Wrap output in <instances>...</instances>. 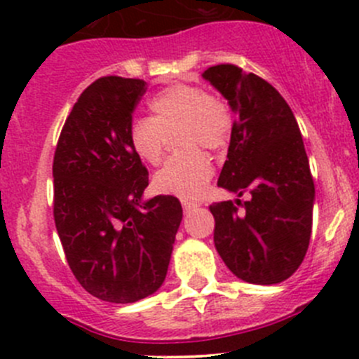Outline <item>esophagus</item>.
I'll return each instance as SVG.
<instances>
[{
    "mask_svg": "<svg viewBox=\"0 0 359 359\" xmlns=\"http://www.w3.org/2000/svg\"><path fill=\"white\" fill-rule=\"evenodd\" d=\"M201 203L200 201H196V200H182V206H184V210H186V212H189L191 208H196V206H200Z\"/></svg>",
    "mask_w": 359,
    "mask_h": 359,
    "instance_id": "1",
    "label": "esophagus"
}]
</instances>
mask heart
I'll use <instances>...</instances> for the list:
<instances>
[{"label": "heart", "mask_w": 359, "mask_h": 359, "mask_svg": "<svg viewBox=\"0 0 359 359\" xmlns=\"http://www.w3.org/2000/svg\"><path fill=\"white\" fill-rule=\"evenodd\" d=\"M151 118H137L128 126L133 153L147 165H159L166 135L179 130L184 153L170 158L154 177V186L166 194L198 198L213 175V165L200 146L222 149L233 132V112L219 95L201 86L173 83L149 99Z\"/></svg>", "instance_id": "heart-1"}]
</instances>
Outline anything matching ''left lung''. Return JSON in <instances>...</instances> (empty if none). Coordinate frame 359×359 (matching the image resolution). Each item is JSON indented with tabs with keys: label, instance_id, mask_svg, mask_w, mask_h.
<instances>
[{
	"label": "left lung",
	"instance_id": "obj_1",
	"mask_svg": "<svg viewBox=\"0 0 359 359\" xmlns=\"http://www.w3.org/2000/svg\"><path fill=\"white\" fill-rule=\"evenodd\" d=\"M203 78L236 112L217 186L250 194L243 213L241 200L210 205L215 248L243 281L281 283L302 264L313 227L314 180L297 119L273 85L234 64Z\"/></svg>",
	"mask_w": 359,
	"mask_h": 359
}]
</instances>
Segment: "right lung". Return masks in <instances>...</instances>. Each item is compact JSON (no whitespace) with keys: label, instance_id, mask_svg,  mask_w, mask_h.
<instances>
[{"label":"right lung","instance_id":"right-lung-1","mask_svg":"<svg viewBox=\"0 0 359 359\" xmlns=\"http://www.w3.org/2000/svg\"><path fill=\"white\" fill-rule=\"evenodd\" d=\"M146 81L95 79L78 97L53 156V219L69 267L93 297L130 304L165 281L182 206L175 196L142 203L149 172L128 126Z\"/></svg>","mask_w":359,"mask_h":359}]
</instances>
